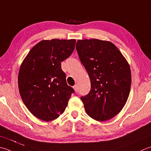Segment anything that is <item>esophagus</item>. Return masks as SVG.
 I'll return each instance as SVG.
<instances>
[{
	"label": "esophagus",
	"mask_w": 151,
	"mask_h": 151,
	"mask_svg": "<svg viewBox=\"0 0 151 151\" xmlns=\"http://www.w3.org/2000/svg\"><path fill=\"white\" fill-rule=\"evenodd\" d=\"M73 89L75 90V91H76V92H77V90H78V86H77V85H75L73 86Z\"/></svg>",
	"instance_id": "obj_1"
}]
</instances>
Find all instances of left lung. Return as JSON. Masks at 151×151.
I'll list each match as a JSON object with an SVG mask.
<instances>
[{
	"label": "left lung",
	"instance_id": "left-lung-1",
	"mask_svg": "<svg viewBox=\"0 0 151 151\" xmlns=\"http://www.w3.org/2000/svg\"><path fill=\"white\" fill-rule=\"evenodd\" d=\"M76 48L91 82L89 93L81 97L85 111L96 120H110L128 100L132 82L129 65L109 41L78 40Z\"/></svg>",
	"mask_w": 151,
	"mask_h": 151
}]
</instances>
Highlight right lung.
Returning <instances> with one entry per match:
<instances>
[{"mask_svg":"<svg viewBox=\"0 0 151 151\" xmlns=\"http://www.w3.org/2000/svg\"><path fill=\"white\" fill-rule=\"evenodd\" d=\"M76 40H43L29 51L21 65L18 88L26 107L49 122L65 111L73 88L68 86L61 63L71 55Z\"/></svg>","mask_w":151,"mask_h":151,"instance_id":"1","label":"right lung"}]
</instances>
